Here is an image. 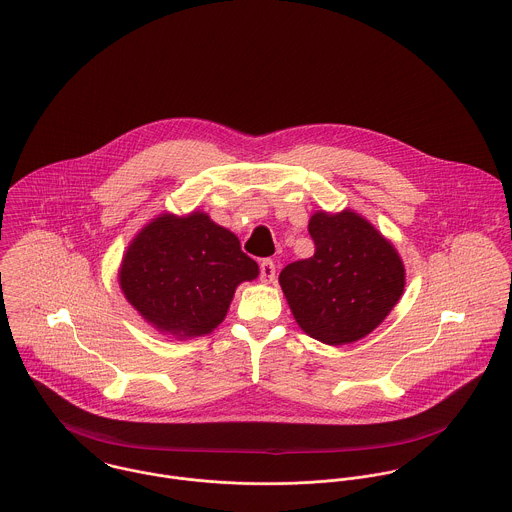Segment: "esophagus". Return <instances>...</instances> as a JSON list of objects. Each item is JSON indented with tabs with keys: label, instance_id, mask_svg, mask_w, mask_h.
Returning <instances> with one entry per match:
<instances>
[{
	"label": "esophagus",
	"instance_id": "1",
	"mask_svg": "<svg viewBox=\"0 0 512 512\" xmlns=\"http://www.w3.org/2000/svg\"><path fill=\"white\" fill-rule=\"evenodd\" d=\"M259 273H261L263 283H273L275 281V263L271 259H263L259 265Z\"/></svg>",
	"mask_w": 512,
	"mask_h": 512
}]
</instances>
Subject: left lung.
<instances>
[{
  "label": "left lung",
  "instance_id": "8db88e82",
  "mask_svg": "<svg viewBox=\"0 0 512 512\" xmlns=\"http://www.w3.org/2000/svg\"><path fill=\"white\" fill-rule=\"evenodd\" d=\"M315 255L289 263L279 283L297 325L325 345L377 329L405 291V265L365 217L345 209L309 219Z\"/></svg>",
  "mask_w": 512,
  "mask_h": 512
}]
</instances>
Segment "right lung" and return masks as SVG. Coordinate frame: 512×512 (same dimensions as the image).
I'll list each match as a JSON object with an SVG mask.
<instances>
[{"label":"right lung","mask_w":512,"mask_h":512,"mask_svg":"<svg viewBox=\"0 0 512 512\" xmlns=\"http://www.w3.org/2000/svg\"><path fill=\"white\" fill-rule=\"evenodd\" d=\"M259 265L229 229L207 213H161L129 243L119 285L133 309L157 331L177 339L211 333L227 315L235 289Z\"/></svg>","instance_id":"add662e5"}]
</instances>
